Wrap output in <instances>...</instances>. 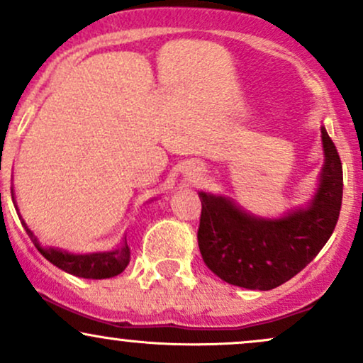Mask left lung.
<instances>
[{
	"mask_svg": "<svg viewBox=\"0 0 363 363\" xmlns=\"http://www.w3.org/2000/svg\"><path fill=\"white\" fill-rule=\"evenodd\" d=\"M320 133L326 160L318 194L307 210L261 220L222 196L199 193V252L223 281L251 290L277 289L301 273L328 242L341 210L343 169L326 129Z\"/></svg>",
	"mask_w": 363,
	"mask_h": 363,
	"instance_id": "8db88e82",
	"label": "left lung"
}]
</instances>
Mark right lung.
I'll return each instance as SVG.
<instances>
[{"label":"right lung","mask_w":363,"mask_h":363,"mask_svg":"<svg viewBox=\"0 0 363 363\" xmlns=\"http://www.w3.org/2000/svg\"><path fill=\"white\" fill-rule=\"evenodd\" d=\"M22 220V218H20ZM22 225L27 232V235L30 237V240L34 242L43 256L49 262H52L54 266L61 268L62 272L74 274L78 278H89V280H104V278H112L116 274L123 273L124 268L129 262V247L126 239L121 244V247L114 249L111 252H95V254H68L60 249H44L40 247V244L37 242L35 235L32 234L30 228L27 227V223L22 220Z\"/></svg>","instance_id":"right-lung-1"}]
</instances>
